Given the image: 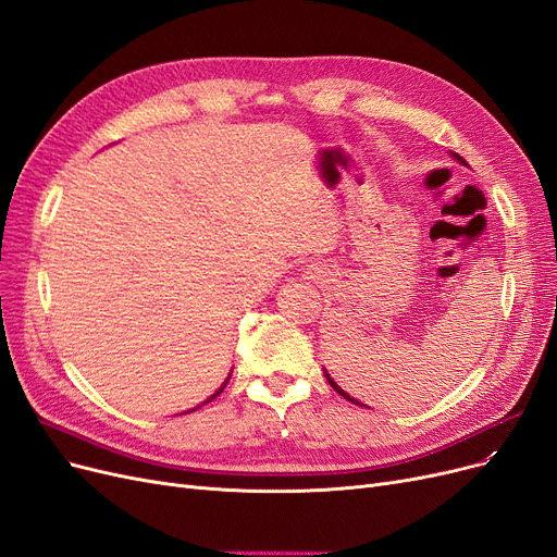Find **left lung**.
Masks as SVG:
<instances>
[{
    "mask_svg": "<svg viewBox=\"0 0 557 557\" xmlns=\"http://www.w3.org/2000/svg\"><path fill=\"white\" fill-rule=\"evenodd\" d=\"M455 156H457V153H455ZM457 160H459V162H466V160H463V158H461V156H457ZM325 379H327V383H331V385H333V389H335V393H337V395H342V397H344V399H348V401H351V404H358V406H364V404H360V401H356V399H354V397H348V395H346V393H344V389H342V387H339V385H337V383H335V381H333V379H331V376H327V374H325Z\"/></svg>",
    "mask_w": 557,
    "mask_h": 557,
    "instance_id": "8db88e82",
    "label": "left lung"
}]
</instances>
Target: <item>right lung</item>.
<instances>
[{"instance_id": "obj_1", "label": "right lung", "mask_w": 557, "mask_h": 557, "mask_svg": "<svg viewBox=\"0 0 557 557\" xmlns=\"http://www.w3.org/2000/svg\"><path fill=\"white\" fill-rule=\"evenodd\" d=\"M222 389H224V385H222V387H220V389H218V393H215V395H213V397H211V399H215V397H218V395H220V393H222ZM211 399H206V404H209V401H211Z\"/></svg>"}]
</instances>
